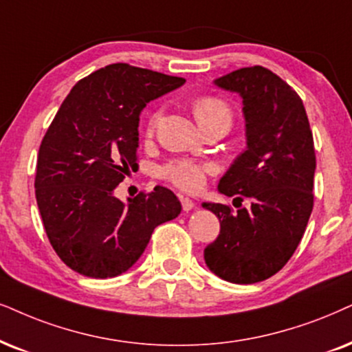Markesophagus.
<instances>
[{
    "instance_id": "1",
    "label": "esophagus",
    "mask_w": 352,
    "mask_h": 352,
    "mask_svg": "<svg viewBox=\"0 0 352 352\" xmlns=\"http://www.w3.org/2000/svg\"><path fill=\"white\" fill-rule=\"evenodd\" d=\"M180 203H182V208H184V211H191V209L195 208V201L190 198H185V197H180Z\"/></svg>"
}]
</instances>
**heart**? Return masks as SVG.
<instances>
[{"instance_id":"obj_1","label":"heart","mask_w":352,"mask_h":352,"mask_svg":"<svg viewBox=\"0 0 352 352\" xmlns=\"http://www.w3.org/2000/svg\"><path fill=\"white\" fill-rule=\"evenodd\" d=\"M191 110H193V115L199 126L217 122V120H226V122L230 123V118H232V112H230L228 102L214 96H201L195 99ZM161 117L162 113L159 110L149 115L148 123H146V133L148 135H153L159 122H161ZM209 172H211V167L193 161H172L161 168V175L164 179L186 191H197L201 188L204 177Z\"/></svg>"}]
</instances>
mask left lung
I'll use <instances>...</instances> for the list:
<instances>
[{"instance_id": "left-lung-1", "label": "left lung", "mask_w": 352, "mask_h": 352, "mask_svg": "<svg viewBox=\"0 0 352 352\" xmlns=\"http://www.w3.org/2000/svg\"><path fill=\"white\" fill-rule=\"evenodd\" d=\"M214 84L242 97L247 149L235 159L217 190L250 208L203 203L221 222L204 248L208 268L235 284L265 281L296 252L314 208L315 148L297 92L263 66L240 68Z\"/></svg>"}]
</instances>
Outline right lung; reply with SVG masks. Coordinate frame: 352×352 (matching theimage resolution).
I'll return each mask as SVG.
<instances>
[{"mask_svg":"<svg viewBox=\"0 0 352 352\" xmlns=\"http://www.w3.org/2000/svg\"><path fill=\"white\" fill-rule=\"evenodd\" d=\"M185 79L109 65L71 89L43 136L35 198L53 250L71 270L105 279L124 273L154 229L175 219L182 204L166 186L120 201V182L138 168L140 113Z\"/></svg>","mask_w":352,"mask_h":352,"instance_id":"1","label":"right lung"}]
</instances>
